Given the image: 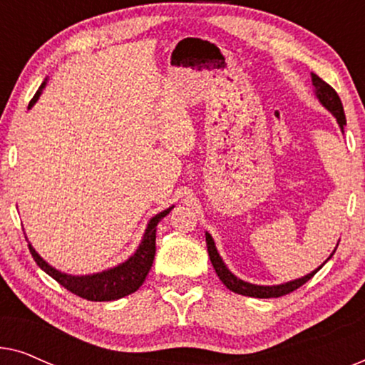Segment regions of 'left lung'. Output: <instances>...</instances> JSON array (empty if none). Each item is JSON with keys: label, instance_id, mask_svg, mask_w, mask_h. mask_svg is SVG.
I'll return each mask as SVG.
<instances>
[{"label": "left lung", "instance_id": "8db88e82", "mask_svg": "<svg viewBox=\"0 0 365 365\" xmlns=\"http://www.w3.org/2000/svg\"><path fill=\"white\" fill-rule=\"evenodd\" d=\"M312 83H314V86H316V94H317L319 101H321L324 106H326L329 111H331L334 116H336L339 126L344 128V124H346V114H344L342 101H341V98H339V94L336 93V89H334L331 84L322 81V79L314 73H312ZM206 244H207L209 257H211V262H212L214 269H216V274L219 276V279H221L222 284L229 289V291L241 294V296L259 297V299L286 296V294H291L292 291H296V289L304 286V284H306L309 279H312L314 274H316L319 269L324 266V264H322L321 267L316 269V271L311 272V274H307V276H304L301 279H296V281L281 284V286H254V284L244 282V281H241V279H237L236 276H234L232 272H229V269L224 266L222 259L219 257L217 249H216V246H214L211 234H207V232H206ZM334 252H336V251H334ZM332 254H331V256H332ZM329 259H331V257H329Z\"/></svg>", "mask_w": 365, "mask_h": 365}]
</instances>
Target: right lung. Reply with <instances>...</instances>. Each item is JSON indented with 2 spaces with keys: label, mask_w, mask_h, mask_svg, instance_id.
Masks as SVG:
<instances>
[{
  "label": "right lung",
  "mask_w": 365,
  "mask_h": 365,
  "mask_svg": "<svg viewBox=\"0 0 365 365\" xmlns=\"http://www.w3.org/2000/svg\"><path fill=\"white\" fill-rule=\"evenodd\" d=\"M44 88V83L36 91L31 101H29L28 108H31L34 103L38 101L39 94H41V89ZM173 207L166 209L158 216H154L148 224L146 232H144L143 242L139 244L138 251L134 252V256L128 259L126 262L119 264L118 267L109 269V271L93 274V276H68V274H63L53 269L46 261H43L41 257L38 256V252L34 251L29 246V252L39 267L43 269L44 272L49 274L54 281L61 284L63 287H66L69 292L76 294V296L88 299V301H116V299H121L124 296H129V294L136 292L139 287L143 286L144 279H146L149 269L153 266L154 254H156V226L158 222L161 221L163 217H166L169 212H171Z\"/></svg>",
  "instance_id": "obj_1"
}]
</instances>
